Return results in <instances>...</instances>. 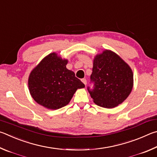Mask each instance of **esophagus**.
I'll return each mask as SVG.
<instances>
[{
    "instance_id": "34e87169",
    "label": "esophagus",
    "mask_w": 157,
    "mask_h": 157,
    "mask_svg": "<svg viewBox=\"0 0 157 157\" xmlns=\"http://www.w3.org/2000/svg\"><path fill=\"white\" fill-rule=\"evenodd\" d=\"M81 81L83 82V83H84L85 86H86V84H87V80H86V78H82V79H81Z\"/></svg>"
}]
</instances>
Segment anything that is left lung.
Returning <instances> with one entry per match:
<instances>
[{
    "label": "left lung",
    "mask_w": 157,
    "mask_h": 157,
    "mask_svg": "<svg viewBox=\"0 0 157 157\" xmlns=\"http://www.w3.org/2000/svg\"><path fill=\"white\" fill-rule=\"evenodd\" d=\"M90 81L94 87L87 90L98 106L113 108L122 103L133 87L131 68L119 55L105 50L95 56Z\"/></svg>",
    "instance_id": "left-lung-1"
}]
</instances>
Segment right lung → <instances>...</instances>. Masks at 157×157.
Wrapping results in <instances>:
<instances>
[{
  "label": "right lung",
  "mask_w": 157,
  "mask_h": 157,
  "mask_svg": "<svg viewBox=\"0 0 157 157\" xmlns=\"http://www.w3.org/2000/svg\"><path fill=\"white\" fill-rule=\"evenodd\" d=\"M67 59L51 53L41 60L29 74L30 94L37 103L50 109H57L70 103L77 89L85 85L66 68Z\"/></svg>",
  "instance_id": "obj_1"
}]
</instances>
